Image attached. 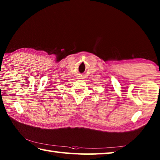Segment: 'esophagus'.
<instances>
[{
	"label": "esophagus",
	"mask_w": 160,
	"mask_h": 160,
	"mask_svg": "<svg viewBox=\"0 0 160 160\" xmlns=\"http://www.w3.org/2000/svg\"><path fill=\"white\" fill-rule=\"evenodd\" d=\"M78 79H84V76H78Z\"/></svg>",
	"instance_id": "34e87169"
}]
</instances>
